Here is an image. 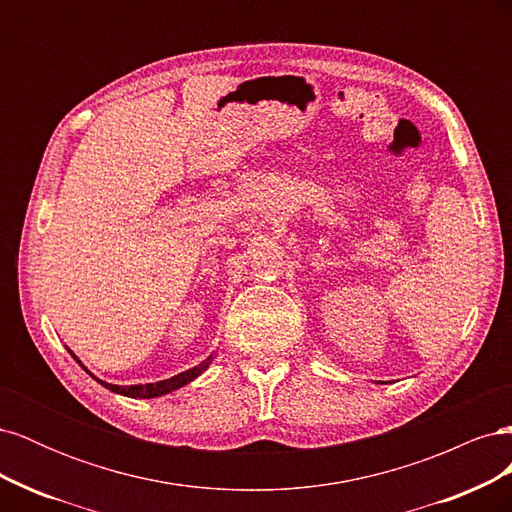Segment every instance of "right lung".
I'll return each mask as SVG.
<instances>
[{
  "mask_svg": "<svg viewBox=\"0 0 512 512\" xmlns=\"http://www.w3.org/2000/svg\"><path fill=\"white\" fill-rule=\"evenodd\" d=\"M72 356H74V352L72 350H68ZM76 359V363H81L79 361V356H74ZM211 361H213V356H209V359H205L203 363L200 365H196V367H192V369H188V371H181V374H177V376H173V378H168V380H160V382H151V384H132V386H119V384H108V382H102V380H98L102 386H106L108 391H113V393H119V395H123V397H134V399H151V397H160V395H166V393H170V391H177V389H181V386H185L188 382H192L194 378H198L200 374H203V371L211 365ZM81 367L85 369V365L81 363ZM87 371V369H85ZM89 374V371H87ZM94 376V374H91Z\"/></svg>",
  "mask_w": 512,
  "mask_h": 512,
  "instance_id": "obj_1",
  "label": "right lung"
}]
</instances>
